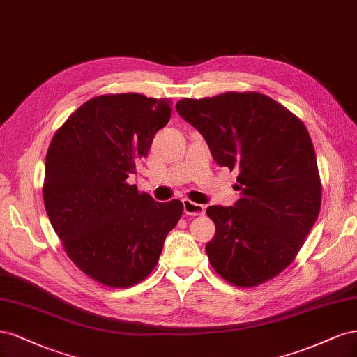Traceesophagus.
I'll return each instance as SVG.
<instances>
[{"label":"esophagus","instance_id":"34e87169","mask_svg":"<svg viewBox=\"0 0 357 357\" xmlns=\"http://www.w3.org/2000/svg\"><path fill=\"white\" fill-rule=\"evenodd\" d=\"M182 202H184V212L187 213V215L199 217V215H203V213H205V206H203V205H199V203H195V202H191L188 199L182 200Z\"/></svg>","mask_w":357,"mask_h":357}]
</instances>
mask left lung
Masks as SVG:
<instances>
[{"label": "left lung", "mask_w": 357, "mask_h": 357, "mask_svg": "<svg viewBox=\"0 0 357 357\" xmlns=\"http://www.w3.org/2000/svg\"><path fill=\"white\" fill-rule=\"evenodd\" d=\"M176 110L220 166L239 170L235 206L206 209L215 224L206 243L211 266L236 287L260 286L294 260L319 217L321 181L308 130L252 91L182 98Z\"/></svg>", "instance_id": "obj_1"}]
</instances>
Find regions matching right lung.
I'll return each mask as SVG.
<instances>
[{
    "mask_svg": "<svg viewBox=\"0 0 357 357\" xmlns=\"http://www.w3.org/2000/svg\"><path fill=\"white\" fill-rule=\"evenodd\" d=\"M169 119L167 98L98 96L75 110L49 145L47 217L70 260L103 286L145 280L184 211L181 200L155 202L127 181Z\"/></svg>",
    "mask_w": 357,
    "mask_h": 357,
    "instance_id": "obj_1",
    "label": "right lung"
}]
</instances>
